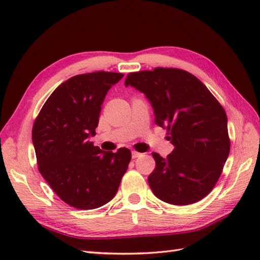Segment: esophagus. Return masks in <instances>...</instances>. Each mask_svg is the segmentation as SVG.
I'll return each mask as SVG.
<instances>
[{"label":"esophagus","instance_id":"obj_1","mask_svg":"<svg viewBox=\"0 0 260 260\" xmlns=\"http://www.w3.org/2000/svg\"><path fill=\"white\" fill-rule=\"evenodd\" d=\"M142 155L141 153H139V152H135V151H133L132 152V157L133 158H136V157H140Z\"/></svg>","mask_w":260,"mask_h":260}]
</instances>
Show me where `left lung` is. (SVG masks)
<instances>
[{"label":"left lung","mask_w":260,"mask_h":260,"mask_svg":"<svg viewBox=\"0 0 260 260\" xmlns=\"http://www.w3.org/2000/svg\"><path fill=\"white\" fill-rule=\"evenodd\" d=\"M132 86L150 101L155 124L168 131L174 150L167 157L152 153L156 167L148 176L155 197L187 206L208 196L230 152L223 107L197 77L185 70L155 68L131 73Z\"/></svg>","instance_id":"8db88e82"}]
</instances>
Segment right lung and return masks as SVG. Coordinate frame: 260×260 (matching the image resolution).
<instances>
[{
	"instance_id": "right-lung-1",
	"label": "right lung",
	"mask_w": 260,
	"mask_h": 260,
	"mask_svg": "<svg viewBox=\"0 0 260 260\" xmlns=\"http://www.w3.org/2000/svg\"><path fill=\"white\" fill-rule=\"evenodd\" d=\"M123 77L107 71L71 77L47 99L33 124L38 169L74 208L90 210L109 202L128 168V148L105 152L90 142L105 96Z\"/></svg>"
}]
</instances>
